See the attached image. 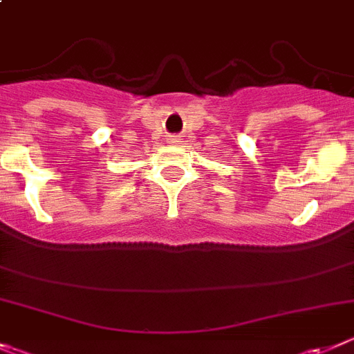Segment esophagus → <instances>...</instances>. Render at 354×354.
Segmentation results:
<instances>
[{"label":"esophagus","mask_w":354,"mask_h":354,"mask_svg":"<svg viewBox=\"0 0 354 354\" xmlns=\"http://www.w3.org/2000/svg\"><path fill=\"white\" fill-rule=\"evenodd\" d=\"M176 142H178L176 139H171V144H176Z\"/></svg>","instance_id":"obj_1"}]
</instances>
